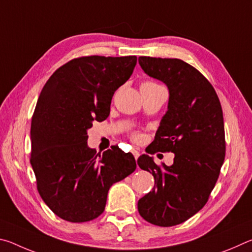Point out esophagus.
<instances>
[{
  "label": "esophagus",
  "instance_id": "obj_1",
  "mask_svg": "<svg viewBox=\"0 0 252 252\" xmlns=\"http://www.w3.org/2000/svg\"><path fill=\"white\" fill-rule=\"evenodd\" d=\"M132 153H133V156H134V158H135V160L138 159L139 158V156H140V153H139V151H136V150H133L132 151Z\"/></svg>",
  "mask_w": 252,
  "mask_h": 252
}]
</instances>
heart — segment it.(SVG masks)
Listing matches in <instances>:
<instances>
[{
    "label": "heart",
    "instance_id": "heart-1",
    "mask_svg": "<svg viewBox=\"0 0 252 252\" xmlns=\"http://www.w3.org/2000/svg\"><path fill=\"white\" fill-rule=\"evenodd\" d=\"M159 87H160L159 84L152 82V81H146V82H143L141 84V89H156ZM131 139L135 142L140 141V140H141V133H139V132H133V133L131 134Z\"/></svg>",
    "mask_w": 252,
    "mask_h": 252
}]
</instances>
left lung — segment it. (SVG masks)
<instances>
[{"instance_id":"obj_1","label":"left lung","mask_w":252,"mask_h":252,"mask_svg":"<svg viewBox=\"0 0 252 252\" xmlns=\"http://www.w3.org/2000/svg\"><path fill=\"white\" fill-rule=\"evenodd\" d=\"M148 75L167 84L168 111L149 153L173 152V164L158 165L142 155L138 165L155 187L138 202L144 220L160 227L185 222L207 203L225 157L222 108L211 83L180 59L139 57Z\"/></svg>"}]
</instances>
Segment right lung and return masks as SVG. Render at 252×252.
<instances>
[{
	"mask_svg": "<svg viewBox=\"0 0 252 252\" xmlns=\"http://www.w3.org/2000/svg\"><path fill=\"white\" fill-rule=\"evenodd\" d=\"M136 64L135 55L71 60L46 81L31 122V165L37 191L51 210L70 222L104 211L110 187L134 171L132 153L112 146L88 148V129L110 114L112 96Z\"/></svg>",
	"mask_w": 252,
	"mask_h": 252,
	"instance_id": "1",
	"label": "right lung"
}]
</instances>
